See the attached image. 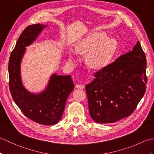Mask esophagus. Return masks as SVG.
<instances>
[{"mask_svg": "<svg viewBox=\"0 0 154 154\" xmlns=\"http://www.w3.org/2000/svg\"><path fill=\"white\" fill-rule=\"evenodd\" d=\"M76 88L77 89H84L85 88V85H76Z\"/></svg>", "mask_w": 154, "mask_h": 154, "instance_id": "1", "label": "esophagus"}]
</instances>
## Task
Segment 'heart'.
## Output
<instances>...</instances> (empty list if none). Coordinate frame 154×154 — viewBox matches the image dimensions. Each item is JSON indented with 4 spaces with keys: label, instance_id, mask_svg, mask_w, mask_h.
<instances>
[{
    "label": "heart",
    "instance_id": "1",
    "mask_svg": "<svg viewBox=\"0 0 154 154\" xmlns=\"http://www.w3.org/2000/svg\"><path fill=\"white\" fill-rule=\"evenodd\" d=\"M118 46L115 38H106V34L102 32L93 34L83 39L75 47L77 54L87 53V61L95 68H102L110 63ZM75 57L73 54H69V61L73 62Z\"/></svg>",
    "mask_w": 154,
    "mask_h": 154
}]
</instances>
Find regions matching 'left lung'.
<instances>
[{
	"label": "left lung",
	"instance_id": "1",
	"mask_svg": "<svg viewBox=\"0 0 154 154\" xmlns=\"http://www.w3.org/2000/svg\"><path fill=\"white\" fill-rule=\"evenodd\" d=\"M146 55L138 41L131 51L97 71L85 87L92 119L112 123L132 114L146 92Z\"/></svg>",
	"mask_w": 154,
	"mask_h": 154
}]
</instances>
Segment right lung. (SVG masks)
Segmentation results:
<instances>
[{
  "instance_id": "1",
  "label": "right lung",
  "mask_w": 154,
  "mask_h": 154,
  "mask_svg": "<svg viewBox=\"0 0 154 154\" xmlns=\"http://www.w3.org/2000/svg\"><path fill=\"white\" fill-rule=\"evenodd\" d=\"M44 25L28 26L18 38L8 62L9 88L12 99L24 115L44 125H54L60 120L68 96L74 88L71 75H52L43 92L31 93L22 85L20 62L26 47L31 44Z\"/></svg>"
}]
</instances>
